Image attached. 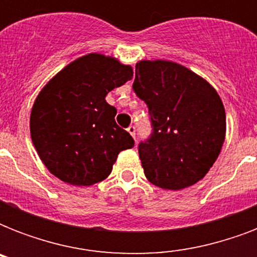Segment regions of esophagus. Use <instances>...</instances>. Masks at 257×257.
Instances as JSON below:
<instances>
[{
    "mask_svg": "<svg viewBox=\"0 0 257 257\" xmlns=\"http://www.w3.org/2000/svg\"><path fill=\"white\" fill-rule=\"evenodd\" d=\"M126 131H128L129 135H131V136H132L133 139L136 140V126H133V125H131V126H129V128L126 129Z\"/></svg>",
    "mask_w": 257,
    "mask_h": 257,
    "instance_id": "obj_1",
    "label": "esophagus"
}]
</instances>
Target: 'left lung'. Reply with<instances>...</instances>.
Segmentation results:
<instances>
[{
	"mask_svg": "<svg viewBox=\"0 0 257 257\" xmlns=\"http://www.w3.org/2000/svg\"><path fill=\"white\" fill-rule=\"evenodd\" d=\"M133 90L148 105L153 125L139 156L149 183L180 191L207 175L227 131L223 101L209 82L168 60L136 64Z\"/></svg>",
	"mask_w": 257,
	"mask_h": 257,
	"instance_id": "1",
	"label": "left lung"
}]
</instances>
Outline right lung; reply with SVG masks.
<instances>
[{
  "instance_id": "obj_1",
  "label": "right lung",
  "mask_w": 257,
  "mask_h": 257,
  "mask_svg": "<svg viewBox=\"0 0 257 257\" xmlns=\"http://www.w3.org/2000/svg\"><path fill=\"white\" fill-rule=\"evenodd\" d=\"M133 77L116 57L89 53L54 74L30 112V136L42 164L64 183L89 187L110 175L135 141L114 121L105 97Z\"/></svg>"
}]
</instances>
